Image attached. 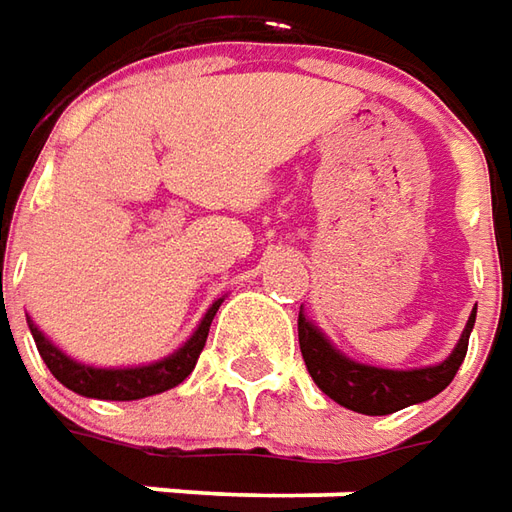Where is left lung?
Masks as SVG:
<instances>
[{
	"instance_id": "8db88e82",
	"label": "left lung",
	"mask_w": 512,
	"mask_h": 512,
	"mask_svg": "<svg viewBox=\"0 0 512 512\" xmlns=\"http://www.w3.org/2000/svg\"><path fill=\"white\" fill-rule=\"evenodd\" d=\"M474 318H477V307L468 316L466 330L455 343L452 355L424 368H380L352 360L318 330L305 316V310H299V349L313 382L332 402L363 416H388L402 407L427 402L455 380L457 368L466 357Z\"/></svg>"
}]
</instances>
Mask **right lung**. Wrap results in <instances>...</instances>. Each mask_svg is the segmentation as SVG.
I'll return each mask as SVG.
<instances>
[{"label":"right lung","instance_id":"add662e5","mask_svg":"<svg viewBox=\"0 0 512 512\" xmlns=\"http://www.w3.org/2000/svg\"><path fill=\"white\" fill-rule=\"evenodd\" d=\"M221 302H224V296L207 307V313L202 316V321L196 324L194 335L182 343L180 349H174V352H171L169 357H163V360L144 363V366H88V363H80V360L69 357L60 346H55V343L49 341L44 332L32 324L30 316H27V324H30L32 338H35V346H38V352L44 357L46 368H49V371L55 374V380L63 382L69 391L80 393V396H88V399L132 402V399H144V396H155V393L169 391V388L180 385V382L194 371L196 360H199L202 349H205L207 332H210L213 316H216V310L221 307Z\"/></svg>","mask_w":512,"mask_h":512}]
</instances>
